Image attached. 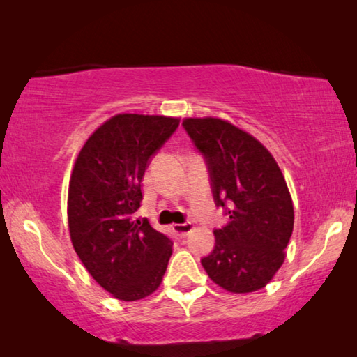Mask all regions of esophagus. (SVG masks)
Instances as JSON below:
<instances>
[{"label": "esophagus", "instance_id": "34e87169", "mask_svg": "<svg viewBox=\"0 0 357 357\" xmlns=\"http://www.w3.org/2000/svg\"><path fill=\"white\" fill-rule=\"evenodd\" d=\"M173 229H174V233L178 234V236L184 238L192 231L193 225H192V223H176V225H173Z\"/></svg>", "mask_w": 357, "mask_h": 357}]
</instances>
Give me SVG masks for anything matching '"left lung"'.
Wrapping results in <instances>:
<instances>
[{
    "label": "left lung",
    "instance_id": "1",
    "mask_svg": "<svg viewBox=\"0 0 357 357\" xmlns=\"http://www.w3.org/2000/svg\"><path fill=\"white\" fill-rule=\"evenodd\" d=\"M183 126L206 157L215 204H229L228 225L214 231L203 268L229 293L258 291L285 261L294 225L280 167L261 142L227 119L184 118Z\"/></svg>",
    "mask_w": 357,
    "mask_h": 357
}]
</instances>
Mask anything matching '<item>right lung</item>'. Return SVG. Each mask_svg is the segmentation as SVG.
Returning <instances> with one entry per match:
<instances>
[{
    "mask_svg": "<svg viewBox=\"0 0 357 357\" xmlns=\"http://www.w3.org/2000/svg\"><path fill=\"white\" fill-rule=\"evenodd\" d=\"M178 126L174 116L114 114L89 135L72 168V245L93 279L119 301L153 294L173 253L165 234L132 215L140 208L149 157Z\"/></svg>",
    "mask_w": 357,
    "mask_h": 357,
    "instance_id": "1",
    "label": "right lung"
}]
</instances>
